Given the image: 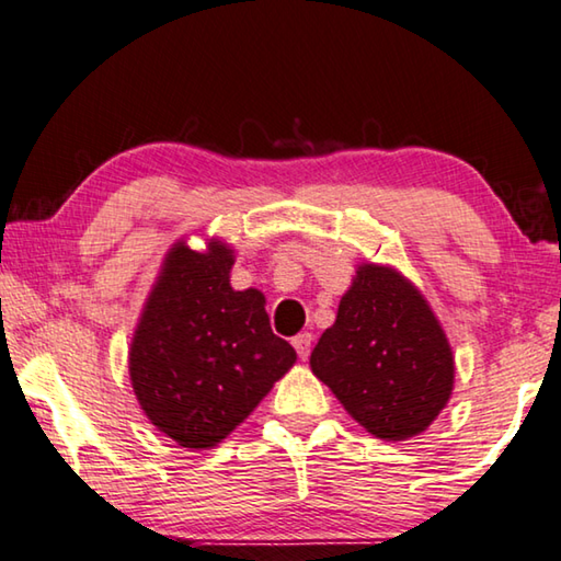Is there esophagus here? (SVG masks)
<instances>
[{
	"instance_id": "esophagus-1",
	"label": "esophagus",
	"mask_w": 561,
	"mask_h": 561,
	"mask_svg": "<svg viewBox=\"0 0 561 561\" xmlns=\"http://www.w3.org/2000/svg\"><path fill=\"white\" fill-rule=\"evenodd\" d=\"M291 344H294V348H297L299 358H301V360H307L309 351H311V334H307V331H304V334H299V336H294V339H291Z\"/></svg>"
}]
</instances>
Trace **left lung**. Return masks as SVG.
<instances>
[{
  "label": "left lung",
  "mask_w": 561,
  "mask_h": 561,
  "mask_svg": "<svg viewBox=\"0 0 561 561\" xmlns=\"http://www.w3.org/2000/svg\"><path fill=\"white\" fill-rule=\"evenodd\" d=\"M309 364L348 415L381 440L428 428L455 381L453 351L428 301L381 264L356 270Z\"/></svg>",
  "instance_id": "1"
}]
</instances>
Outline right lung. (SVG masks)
<instances>
[{"mask_svg": "<svg viewBox=\"0 0 561 561\" xmlns=\"http://www.w3.org/2000/svg\"><path fill=\"white\" fill-rule=\"evenodd\" d=\"M234 252L175 242L130 341L133 393L148 421L183 448L227 438L297 360L274 336L257 289L234 291Z\"/></svg>", "mask_w": 561, "mask_h": 561, "instance_id": "add662e5", "label": "right lung"}]
</instances>
